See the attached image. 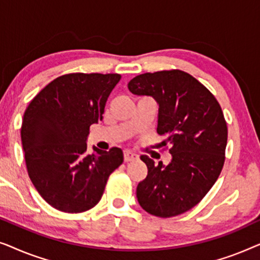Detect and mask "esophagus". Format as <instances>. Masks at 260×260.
I'll return each instance as SVG.
<instances>
[{
	"label": "esophagus",
	"mask_w": 260,
	"mask_h": 260,
	"mask_svg": "<svg viewBox=\"0 0 260 260\" xmlns=\"http://www.w3.org/2000/svg\"><path fill=\"white\" fill-rule=\"evenodd\" d=\"M138 158V155L135 154V152H131L129 150L124 151V161L125 162H131L135 161V159Z\"/></svg>",
	"instance_id": "obj_1"
}]
</instances>
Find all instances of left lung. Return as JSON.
I'll return each mask as SVG.
<instances>
[{
  "label": "left lung",
  "mask_w": 260,
  "mask_h": 260,
  "mask_svg": "<svg viewBox=\"0 0 260 260\" xmlns=\"http://www.w3.org/2000/svg\"><path fill=\"white\" fill-rule=\"evenodd\" d=\"M127 87L157 102V134L166 137L162 145L170 144L173 157L168 166H157L141 156L148 175L137 186L138 204L159 218L182 214L204 199L221 173L227 144L222 110L207 87L180 70L140 74Z\"/></svg>",
  "instance_id": "left-lung-1"
}]
</instances>
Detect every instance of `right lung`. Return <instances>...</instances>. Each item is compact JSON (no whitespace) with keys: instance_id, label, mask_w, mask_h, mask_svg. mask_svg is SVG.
I'll return each mask as SVG.
<instances>
[{"instance_id":"add662e5","label":"right lung","mask_w":260,"mask_h":260,"mask_svg":"<svg viewBox=\"0 0 260 260\" xmlns=\"http://www.w3.org/2000/svg\"><path fill=\"white\" fill-rule=\"evenodd\" d=\"M117 73H70L58 77L33 98L21 126V141L29 179L55 209L81 213L102 199L123 151L93 147L88 155L90 126L103 119Z\"/></svg>"}]
</instances>
